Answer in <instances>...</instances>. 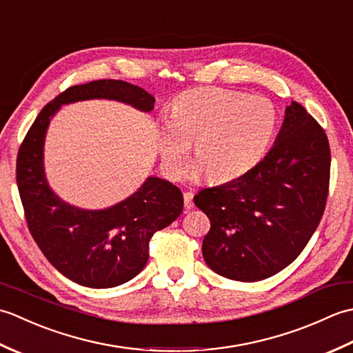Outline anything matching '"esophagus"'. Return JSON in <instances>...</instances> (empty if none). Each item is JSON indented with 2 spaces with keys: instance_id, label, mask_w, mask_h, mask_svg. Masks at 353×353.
Wrapping results in <instances>:
<instances>
[{
  "instance_id": "obj_1",
  "label": "esophagus",
  "mask_w": 353,
  "mask_h": 353,
  "mask_svg": "<svg viewBox=\"0 0 353 353\" xmlns=\"http://www.w3.org/2000/svg\"><path fill=\"white\" fill-rule=\"evenodd\" d=\"M192 192H183V205H185V209L186 211H190V209H192L194 206V201H192Z\"/></svg>"
}]
</instances>
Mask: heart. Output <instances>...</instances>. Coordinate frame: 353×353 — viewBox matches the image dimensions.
Returning <instances> with one entry per match:
<instances>
[{
    "mask_svg": "<svg viewBox=\"0 0 353 353\" xmlns=\"http://www.w3.org/2000/svg\"><path fill=\"white\" fill-rule=\"evenodd\" d=\"M279 124L272 100L223 88H203L179 95L157 148L165 170L181 174L186 148L199 171L211 181H229L253 168L268 150Z\"/></svg>",
    "mask_w": 353,
    "mask_h": 353,
    "instance_id": "b5f03b06",
    "label": "heart"
}]
</instances>
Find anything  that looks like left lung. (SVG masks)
Instances as JSON below:
<instances>
[{"mask_svg": "<svg viewBox=\"0 0 353 353\" xmlns=\"http://www.w3.org/2000/svg\"><path fill=\"white\" fill-rule=\"evenodd\" d=\"M329 179L325 129L292 101L264 159L194 197L211 220L201 247L208 267L241 282L267 279L288 267L323 216Z\"/></svg>", "mask_w": 353, "mask_h": 353, "instance_id": "8db88e82", "label": "left lung"}]
</instances>
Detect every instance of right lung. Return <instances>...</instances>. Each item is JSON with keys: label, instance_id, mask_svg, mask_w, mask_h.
<instances>
[{"label": "right lung", "instance_id": "right-lung-1", "mask_svg": "<svg viewBox=\"0 0 353 353\" xmlns=\"http://www.w3.org/2000/svg\"><path fill=\"white\" fill-rule=\"evenodd\" d=\"M110 99L150 112L154 97L123 80H97L71 86L37 115L17 157V183L30 234L52 265L68 279L91 288H110L133 279L148 261L150 239L170 226L183 209L177 186L148 177L121 203L85 211L63 203L45 181L42 148L50 118L61 104Z\"/></svg>", "mask_w": 353, "mask_h": 353}]
</instances>
